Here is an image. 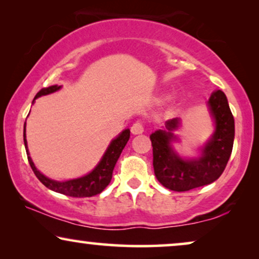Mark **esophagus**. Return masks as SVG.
Returning a JSON list of instances; mask_svg holds the SVG:
<instances>
[{
	"label": "esophagus",
	"instance_id": "esophagus-1",
	"mask_svg": "<svg viewBox=\"0 0 259 259\" xmlns=\"http://www.w3.org/2000/svg\"><path fill=\"white\" fill-rule=\"evenodd\" d=\"M131 132H132L133 134H136V136L137 134H141L144 132V125L140 121L134 122L132 127H131Z\"/></svg>",
	"mask_w": 259,
	"mask_h": 259
}]
</instances>
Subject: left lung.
Returning <instances> with one entry per match:
<instances>
[{
    "label": "left lung",
    "mask_w": 259,
    "mask_h": 259,
    "mask_svg": "<svg viewBox=\"0 0 259 259\" xmlns=\"http://www.w3.org/2000/svg\"><path fill=\"white\" fill-rule=\"evenodd\" d=\"M207 106L213 118L214 132L200 148L199 157L183 158L173 148L172 144L179 141L175 134L180 125L179 118L167 120L164 128L150 136L154 175L166 189L184 192L208 185L224 172L233 147L235 119L224 92L214 91Z\"/></svg>",
    "instance_id": "8db88e82"
}]
</instances>
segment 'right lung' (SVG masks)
Segmentation results:
<instances>
[{
  "mask_svg": "<svg viewBox=\"0 0 259 259\" xmlns=\"http://www.w3.org/2000/svg\"><path fill=\"white\" fill-rule=\"evenodd\" d=\"M60 88H61V86H58V84L49 86L47 88H42V90L35 95L34 101L36 100L37 98L42 97V95L54 93V92L59 91ZM130 133L131 131L128 128L123 130L118 137L114 138V139L111 141L107 150H106L104 155H102L101 160L98 162V165L95 166L93 171L90 172L86 176L80 177V178L66 180V182H58V180H53L51 178H48V177L42 175V173L35 167L34 162L31 160L29 155V151H28V145L26 139V122H24L23 128V141L30 167L34 171L35 176L37 177V179L40 180L46 187H48V189L52 191H55V192L66 194V196L69 197L83 198L92 197L95 196V194L101 193L102 191L106 189V186L111 183L113 169H114V166L116 164V161H118L120 154H121L123 147L126 146L127 141L130 139Z\"/></svg>",
  "mask_w": 259,
  "mask_h": 259,
  "instance_id": "1",
  "label": "right lung"
}]
</instances>
